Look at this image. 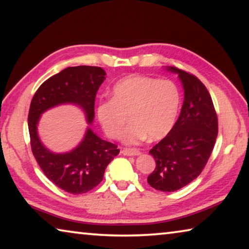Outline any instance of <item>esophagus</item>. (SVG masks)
I'll use <instances>...</instances> for the list:
<instances>
[{"instance_id": "1", "label": "esophagus", "mask_w": 249, "mask_h": 249, "mask_svg": "<svg viewBox=\"0 0 249 249\" xmlns=\"http://www.w3.org/2000/svg\"><path fill=\"white\" fill-rule=\"evenodd\" d=\"M122 154L125 156H137L141 154V151L136 148H123L122 149Z\"/></svg>"}]
</instances>
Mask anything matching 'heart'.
<instances>
[{
	"label": "heart",
	"instance_id": "b5f03b06",
	"mask_svg": "<svg viewBox=\"0 0 249 249\" xmlns=\"http://www.w3.org/2000/svg\"><path fill=\"white\" fill-rule=\"evenodd\" d=\"M180 107V92L169 79L128 75L112 89L111 100L102 101L96 115L108 137H121L126 121L130 122L123 134L126 144H138L148 136L160 140L170 132Z\"/></svg>",
	"mask_w": 249,
	"mask_h": 249
}]
</instances>
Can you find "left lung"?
<instances>
[{"instance_id": "left-lung-1", "label": "left lung", "mask_w": 249, "mask_h": 249, "mask_svg": "<svg viewBox=\"0 0 249 249\" xmlns=\"http://www.w3.org/2000/svg\"><path fill=\"white\" fill-rule=\"evenodd\" d=\"M167 69L179 74L184 101L174 127L149 150L156 168L147 181L156 190L174 192L192 182L203 170L214 148L218 125L204 84L187 71L176 67Z\"/></svg>"}]
</instances>
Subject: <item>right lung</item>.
Segmentation results:
<instances>
[{
    "label": "right lung",
    "mask_w": 249,
    "mask_h": 249,
    "mask_svg": "<svg viewBox=\"0 0 249 249\" xmlns=\"http://www.w3.org/2000/svg\"><path fill=\"white\" fill-rule=\"evenodd\" d=\"M104 79L105 71L100 67H69L46 80L34 94L29 107L28 130L34 157L45 176L71 195H81L95 188L120 150L115 144L101 140L88 128L83 141L73 150L54 154L41 144L37 124L41 113L64 103L79 105L91 124L96 92Z\"/></svg>",
    "instance_id": "obj_1"
}]
</instances>
